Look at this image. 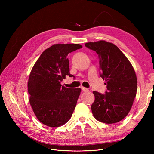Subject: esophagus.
<instances>
[{
	"label": "esophagus",
	"instance_id": "1",
	"mask_svg": "<svg viewBox=\"0 0 154 154\" xmlns=\"http://www.w3.org/2000/svg\"><path fill=\"white\" fill-rule=\"evenodd\" d=\"M81 88H82V90L83 91H84V92H88V88H85V87H81Z\"/></svg>",
	"mask_w": 154,
	"mask_h": 154
}]
</instances>
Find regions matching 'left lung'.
<instances>
[{"label": "left lung", "instance_id": "8db88e82", "mask_svg": "<svg viewBox=\"0 0 154 154\" xmlns=\"http://www.w3.org/2000/svg\"><path fill=\"white\" fill-rule=\"evenodd\" d=\"M85 47L96 51L100 58V76L105 80V94L94 91L91 105L94 117L106 124L124 119L132 108L136 96L137 80L128 58L116 45L100 40L88 42Z\"/></svg>", "mask_w": 154, "mask_h": 154}]
</instances>
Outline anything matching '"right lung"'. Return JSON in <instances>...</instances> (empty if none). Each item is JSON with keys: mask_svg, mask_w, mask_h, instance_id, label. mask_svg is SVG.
<instances>
[{"mask_svg": "<svg viewBox=\"0 0 154 154\" xmlns=\"http://www.w3.org/2000/svg\"><path fill=\"white\" fill-rule=\"evenodd\" d=\"M82 48L80 44H58L45 49L35 63L27 87L29 103L40 122L51 127L66 123L75 109L81 88L62 86L69 72L67 55Z\"/></svg>", "mask_w": 154, "mask_h": 154, "instance_id": "add662e5", "label": "right lung"}]
</instances>
